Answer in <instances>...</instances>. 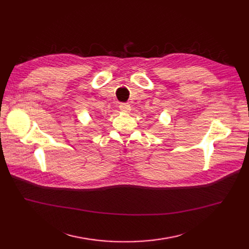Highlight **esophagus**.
Listing matches in <instances>:
<instances>
[{
  "label": "esophagus",
  "instance_id": "esophagus-1",
  "mask_svg": "<svg viewBox=\"0 0 249 249\" xmlns=\"http://www.w3.org/2000/svg\"><path fill=\"white\" fill-rule=\"evenodd\" d=\"M120 109L124 112H128L129 110H131V106H129L128 103H122L120 105Z\"/></svg>",
  "mask_w": 249,
  "mask_h": 249
}]
</instances>
